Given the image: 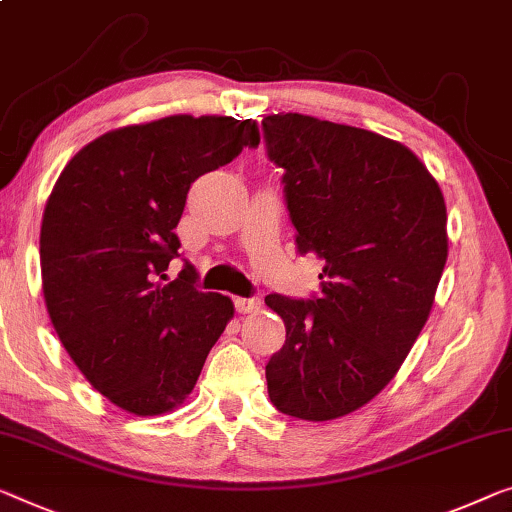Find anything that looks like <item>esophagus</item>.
Returning a JSON list of instances; mask_svg holds the SVG:
<instances>
[{
	"label": "esophagus",
	"mask_w": 512,
	"mask_h": 512,
	"mask_svg": "<svg viewBox=\"0 0 512 512\" xmlns=\"http://www.w3.org/2000/svg\"><path fill=\"white\" fill-rule=\"evenodd\" d=\"M259 305H262V299L259 296H239V299H234V308L236 312H241V315H248V312H257Z\"/></svg>",
	"instance_id": "1"
}]
</instances>
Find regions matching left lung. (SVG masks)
<instances>
[{
    "label": "left lung",
    "mask_w": 512,
    "mask_h": 512,
    "mask_svg": "<svg viewBox=\"0 0 512 512\" xmlns=\"http://www.w3.org/2000/svg\"><path fill=\"white\" fill-rule=\"evenodd\" d=\"M262 133L285 170L296 250L324 259L319 294L264 299L287 329L266 363L269 398L331 421L375 398L423 331L448 257L444 195L407 147L363 128L289 112Z\"/></svg>",
    "instance_id": "8db88e82"
}]
</instances>
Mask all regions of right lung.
<instances>
[{"label": "right lung", "mask_w": 512, "mask_h": 512, "mask_svg": "<svg viewBox=\"0 0 512 512\" xmlns=\"http://www.w3.org/2000/svg\"><path fill=\"white\" fill-rule=\"evenodd\" d=\"M255 121L177 114L89 142L52 188L41 225L43 294L61 345L89 384L137 416L193 391L234 315L223 294L179 276L174 227L202 174L255 149Z\"/></svg>", "instance_id": "1"}]
</instances>
